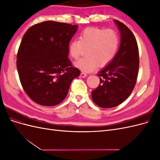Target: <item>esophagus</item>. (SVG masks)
Wrapping results in <instances>:
<instances>
[{
	"label": "esophagus",
	"mask_w": 160,
	"mask_h": 160,
	"mask_svg": "<svg viewBox=\"0 0 160 160\" xmlns=\"http://www.w3.org/2000/svg\"><path fill=\"white\" fill-rule=\"evenodd\" d=\"M87 75L85 72H81V77H83V78H85V77H87Z\"/></svg>",
	"instance_id": "34e87169"
}]
</instances>
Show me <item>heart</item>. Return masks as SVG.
Listing matches in <instances>:
<instances>
[{
	"mask_svg": "<svg viewBox=\"0 0 160 160\" xmlns=\"http://www.w3.org/2000/svg\"><path fill=\"white\" fill-rule=\"evenodd\" d=\"M119 45V35L113 28L88 27L81 32L79 39L71 41L69 52L76 59L87 49V55L77 60L75 65L88 72L95 70L98 65L109 64L117 54Z\"/></svg>",
	"mask_w": 160,
	"mask_h": 160,
	"instance_id": "obj_1",
	"label": "heart"
}]
</instances>
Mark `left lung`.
<instances>
[{"label":"left lung","instance_id":"1","mask_svg":"<svg viewBox=\"0 0 160 160\" xmlns=\"http://www.w3.org/2000/svg\"><path fill=\"white\" fill-rule=\"evenodd\" d=\"M121 35V44L114 59L98 75L100 83L91 92L94 103L102 108L122 103L132 93L139 70L138 46L133 32L122 22L114 20Z\"/></svg>","mask_w":160,"mask_h":160}]
</instances>
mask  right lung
<instances>
[{
    "label": "right lung",
    "mask_w": 160,
    "mask_h": 160,
    "mask_svg": "<svg viewBox=\"0 0 160 160\" xmlns=\"http://www.w3.org/2000/svg\"><path fill=\"white\" fill-rule=\"evenodd\" d=\"M77 25L45 21L24 35L17 57L21 83L35 103L55 106L64 100L72 81L81 71L68 58L69 45Z\"/></svg>",
    "instance_id": "obj_1"
}]
</instances>
